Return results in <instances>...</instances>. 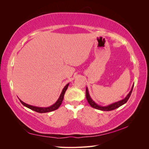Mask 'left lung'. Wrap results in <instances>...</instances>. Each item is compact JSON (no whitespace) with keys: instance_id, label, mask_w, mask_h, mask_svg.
<instances>
[{"instance_id":"1","label":"left lung","mask_w":149,"mask_h":149,"mask_svg":"<svg viewBox=\"0 0 149 149\" xmlns=\"http://www.w3.org/2000/svg\"><path fill=\"white\" fill-rule=\"evenodd\" d=\"M134 88V84L132 85V87L131 88V90H130V92L129 93V94H127V96L125 98H124L123 100H120L118 102H115L112 104H111L108 105V106H100V105H98L97 104H96L95 102H94L90 96L89 95V93L88 91V89L86 87V97L87 99V101L88 102V103L89 104V105L91 106L92 107L94 108V109H99V110H101V111H112L114 109H117V108H118L119 107L123 106V104H124L125 103L127 102V101H128V100L129 99L130 95H131V93L132 91V89Z\"/></svg>"}]
</instances>
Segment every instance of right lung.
Returning <instances> with one entry per match:
<instances>
[{
	"instance_id": "right-lung-1",
	"label": "right lung",
	"mask_w": 149,
	"mask_h": 149,
	"mask_svg": "<svg viewBox=\"0 0 149 149\" xmlns=\"http://www.w3.org/2000/svg\"><path fill=\"white\" fill-rule=\"evenodd\" d=\"M69 86V83H68L64 87V88L62 90V92L60 94V96L59 97V98L58 99V100L56 101V102L53 104V105L49 106V107H37V106H31V105H29L28 104H26L24 102L22 101V100H20L19 99L20 101L21 102V103L23 104L24 106L26 107L29 108V109L33 110L34 111H36L37 112H39V113H45V112H52L53 111H55L56 110L58 107L60 106V105L61 104L62 101L63 100V98H64V95H65V93L66 91V89Z\"/></svg>"
}]
</instances>
